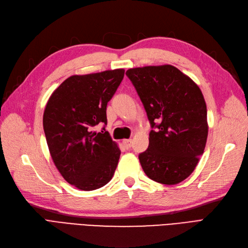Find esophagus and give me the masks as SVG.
Wrapping results in <instances>:
<instances>
[{"label":"esophagus","mask_w":248,"mask_h":248,"mask_svg":"<svg viewBox=\"0 0 248 248\" xmlns=\"http://www.w3.org/2000/svg\"><path fill=\"white\" fill-rule=\"evenodd\" d=\"M123 145L126 149H130L132 146V140H123Z\"/></svg>","instance_id":"esophagus-1"}]
</instances>
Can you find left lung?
<instances>
[{
  "mask_svg": "<svg viewBox=\"0 0 248 248\" xmlns=\"http://www.w3.org/2000/svg\"><path fill=\"white\" fill-rule=\"evenodd\" d=\"M144 104L152 128L149 147L139 155L145 174L155 182L175 185L191 175L208 137L207 107L199 86L175 66L126 71Z\"/></svg>",
  "mask_w": 248,
  "mask_h": 248,
  "instance_id": "1",
  "label": "left lung"
}]
</instances>
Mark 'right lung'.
I'll use <instances>...</instances> for the list:
<instances>
[{
	"instance_id": "right-lung-1",
	"label": "right lung",
	"mask_w": 248,
	"mask_h": 248,
	"mask_svg": "<svg viewBox=\"0 0 248 248\" xmlns=\"http://www.w3.org/2000/svg\"><path fill=\"white\" fill-rule=\"evenodd\" d=\"M124 69L72 76L52 94L43 114V129L50 156L69 184L85 191L108 184L121 151L107 125V106L124 78Z\"/></svg>"
}]
</instances>
